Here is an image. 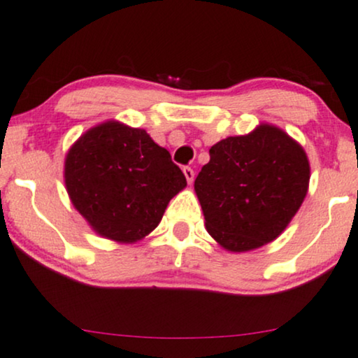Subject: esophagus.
Instances as JSON below:
<instances>
[{"label":"esophagus","mask_w":358,"mask_h":358,"mask_svg":"<svg viewBox=\"0 0 358 358\" xmlns=\"http://www.w3.org/2000/svg\"><path fill=\"white\" fill-rule=\"evenodd\" d=\"M183 173H185V176H187V182L192 185V182L194 180V171H193L192 166H185Z\"/></svg>","instance_id":"1"}]
</instances>
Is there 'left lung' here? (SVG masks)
<instances>
[{
	"label": "left lung",
	"instance_id": "8db88e82",
	"mask_svg": "<svg viewBox=\"0 0 358 358\" xmlns=\"http://www.w3.org/2000/svg\"><path fill=\"white\" fill-rule=\"evenodd\" d=\"M309 175L306 152L278 127L221 140L194 180L208 233L234 252L273 241L304 201Z\"/></svg>",
	"mask_w": 358,
	"mask_h": 358
}]
</instances>
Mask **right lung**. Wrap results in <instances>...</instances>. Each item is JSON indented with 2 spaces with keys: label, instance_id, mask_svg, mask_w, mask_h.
<instances>
[{
  "label": "right lung",
  "instance_id": "1",
  "mask_svg": "<svg viewBox=\"0 0 358 358\" xmlns=\"http://www.w3.org/2000/svg\"><path fill=\"white\" fill-rule=\"evenodd\" d=\"M72 205L102 236L134 243L153 231L187 178L145 130L107 122L85 132L66 158Z\"/></svg>",
  "mask_w": 358,
  "mask_h": 358
}]
</instances>
